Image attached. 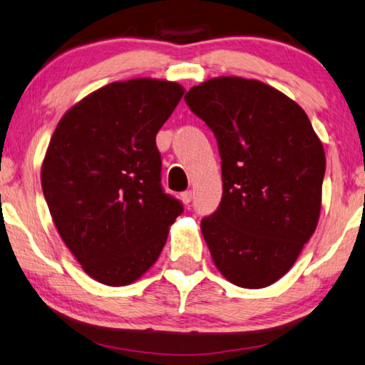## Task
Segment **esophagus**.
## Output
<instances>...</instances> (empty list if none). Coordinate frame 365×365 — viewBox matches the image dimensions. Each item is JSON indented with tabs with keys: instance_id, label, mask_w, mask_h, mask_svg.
Returning <instances> with one entry per match:
<instances>
[{
	"instance_id": "34e87169",
	"label": "esophagus",
	"mask_w": 365,
	"mask_h": 365,
	"mask_svg": "<svg viewBox=\"0 0 365 365\" xmlns=\"http://www.w3.org/2000/svg\"><path fill=\"white\" fill-rule=\"evenodd\" d=\"M180 200H182L183 205H188L190 201L193 200V193L190 192V190H188V192H183V193H180Z\"/></svg>"
}]
</instances>
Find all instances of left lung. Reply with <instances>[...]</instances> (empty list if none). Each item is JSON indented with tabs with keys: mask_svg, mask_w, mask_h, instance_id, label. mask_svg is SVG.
Masks as SVG:
<instances>
[{
	"mask_svg": "<svg viewBox=\"0 0 365 365\" xmlns=\"http://www.w3.org/2000/svg\"><path fill=\"white\" fill-rule=\"evenodd\" d=\"M185 101L213 130L221 155V203L201 220L213 262L237 287L275 284L318 226L322 140L295 101L259 80H206Z\"/></svg>",
	"mask_w": 365,
	"mask_h": 365,
	"instance_id": "1",
	"label": "left lung"
}]
</instances>
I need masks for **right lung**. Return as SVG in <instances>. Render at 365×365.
Returning a JSON list of instances; mask_svg holds the SVG:
<instances>
[{
    "label": "right lung",
    "instance_id": "add662e5",
    "mask_svg": "<svg viewBox=\"0 0 365 365\" xmlns=\"http://www.w3.org/2000/svg\"><path fill=\"white\" fill-rule=\"evenodd\" d=\"M185 93L175 81H114L70 108L41 168L52 221L81 269L100 284L140 279L183 206L164 193L155 135Z\"/></svg>",
    "mask_w": 365,
    "mask_h": 365
}]
</instances>
